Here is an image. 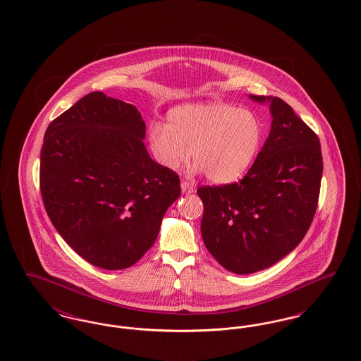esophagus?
I'll return each instance as SVG.
<instances>
[{"label":"esophagus","instance_id":"1","mask_svg":"<svg viewBox=\"0 0 361 361\" xmlns=\"http://www.w3.org/2000/svg\"><path fill=\"white\" fill-rule=\"evenodd\" d=\"M181 190H183V193H185V195L193 193V192H195V185L190 184L189 181L183 180V181H181Z\"/></svg>","mask_w":361,"mask_h":361}]
</instances>
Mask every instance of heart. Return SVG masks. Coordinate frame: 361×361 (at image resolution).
<instances>
[{"label":"heart","instance_id":"1","mask_svg":"<svg viewBox=\"0 0 361 361\" xmlns=\"http://www.w3.org/2000/svg\"><path fill=\"white\" fill-rule=\"evenodd\" d=\"M264 124L256 114L231 104L188 103L169 111L166 126L153 123L149 145L158 164L180 169L190 157L195 172L215 184L240 178L257 158Z\"/></svg>","mask_w":361,"mask_h":361}]
</instances>
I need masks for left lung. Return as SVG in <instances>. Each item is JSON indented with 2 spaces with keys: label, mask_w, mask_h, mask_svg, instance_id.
I'll return each instance as SVG.
<instances>
[{
  "label": "left lung",
  "mask_w": 361,
  "mask_h": 361,
  "mask_svg": "<svg viewBox=\"0 0 361 361\" xmlns=\"http://www.w3.org/2000/svg\"><path fill=\"white\" fill-rule=\"evenodd\" d=\"M261 152L238 183L197 189L204 204L202 237L227 271L249 275L272 267L300 243L318 206L322 153L317 134L279 97Z\"/></svg>",
  "instance_id": "obj_1"
}]
</instances>
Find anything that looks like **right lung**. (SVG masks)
Returning a JSON list of instances; mask_svg holds the SVG:
<instances>
[{
  "label": "right lung",
  "mask_w": 361,
  "mask_h": 361,
  "mask_svg": "<svg viewBox=\"0 0 361 361\" xmlns=\"http://www.w3.org/2000/svg\"><path fill=\"white\" fill-rule=\"evenodd\" d=\"M133 104L92 92L50 123L40 152L47 215L70 247L108 271L154 243L180 193L178 174L150 158Z\"/></svg>",
  "instance_id": "1"
}]
</instances>
